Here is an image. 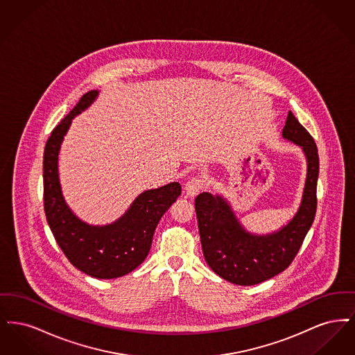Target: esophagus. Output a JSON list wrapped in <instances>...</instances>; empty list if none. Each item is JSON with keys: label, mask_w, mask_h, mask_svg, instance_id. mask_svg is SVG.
<instances>
[{"label": "esophagus", "mask_w": 355, "mask_h": 355, "mask_svg": "<svg viewBox=\"0 0 355 355\" xmlns=\"http://www.w3.org/2000/svg\"><path fill=\"white\" fill-rule=\"evenodd\" d=\"M203 180L201 177H193L191 180L187 181V184L185 185V193L186 197L189 198H194L197 194H200L202 191Z\"/></svg>", "instance_id": "34e87169"}]
</instances>
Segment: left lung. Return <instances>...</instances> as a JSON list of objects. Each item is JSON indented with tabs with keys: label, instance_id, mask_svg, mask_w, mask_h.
<instances>
[{
	"label": "left lung",
	"instance_id": "left-lung-1",
	"mask_svg": "<svg viewBox=\"0 0 355 355\" xmlns=\"http://www.w3.org/2000/svg\"><path fill=\"white\" fill-rule=\"evenodd\" d=\"M282 137L302 149L307 166L300 207L281 229L254 234L243 227L225 197L205 191L196 198L205 261L220 278L236 285H257L287 269L315 217L320 174L317 145L291 112Z\"/></svg>",
	"mask_w": 355,
	"mask_h": 355
}]
</instances>
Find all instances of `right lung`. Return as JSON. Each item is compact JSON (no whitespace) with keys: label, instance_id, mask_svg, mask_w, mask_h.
Returning a JSON list of instances; mask_svg holds the SVG:
<instances>
[{"label":"right lung","instance_id":"add662e5","mask_svg":"<svg viewBox=\"0 0 355 355\" xmlns=\"http://www.w3.org/2000/svg\"><path fill=\"white\" fill-rule=\"evenodd\" d=\"M98 93L84 94L51 132L44 152V207L51 233L70 263L90 277L112 279L129 274L145 261L154 230L180 197L181 185L170 182L142 191L119 220L107 225L86 223L71 211L61 190L58 153L73 119L96 101Z\"/></svg>","mask_w":355,"mask_h":355}]
</instances>
